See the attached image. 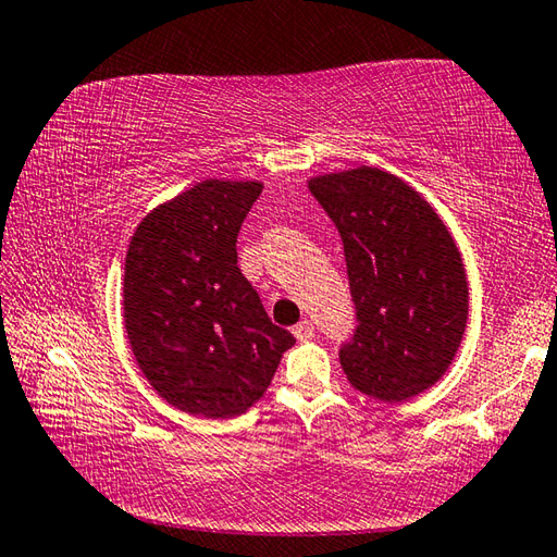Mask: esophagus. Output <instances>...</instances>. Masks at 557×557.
Here are the masks:
<instances>
[{
  "label": "esophagus",
  "instance_id": "1",
  "mask_svg": "<svg viewBox=\"0 0 557 557\" xmlns=\"http://www.w3.org/2000/svg\"><path fill=\"white\" fill-rule=\"evenodd\" d=\"M292 333H295L297 341H309L313 336V323L311 321H299L295 329H292Z\"/></svg>",
  "mask_w": 557,
  "mask_h": 557
}]
</instances>
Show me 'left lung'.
Wrapping results in <instances>:
<instances>
[{
	"instance_id": "1",
	"label": "left lung",
	"mask_w": 557,
	"mask_h": 557,
	"mask_svg": "<svg viewBox=\"0 0 557 557\" xmlns=\"http://www.w3.org/2000/svg\"><path fill=\"white\" fill-rule=\"evenodd\" d=\"M346 250L360 326L341 350L358 392L407 401L446 375L468 326V275L438 211L387 170L309 180Z\"/></svg>"
}]
</instances>
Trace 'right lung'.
<instances>
[{
  "instance_id": "1",
  "label": "right lung",
  "mask_w": 557,
  "mask_h": 557,
  "mask_svg": "<svg viewBox=\"0 0 557 557\" xmlns=\"http://www.w3.org/2000/svg\"><path fill=\"white\" fill-rule=\"evenodd\" d=\"M260 191L258 180H201L150 209L131 236L128 346L150 387L189 417L246 413L295 346L238 270L236 238Z\"/></svg>"
}]
</instances>
